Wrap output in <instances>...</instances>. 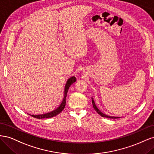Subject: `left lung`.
<instances>
[{"instance_id":"left-lung-1","label":"left lung","mask_w":154,"mask_h":154,"mask_svg":"<svg viewBox=\"0 0 154 154\" xmlns=\"http://www.w3.org/2000/svg\"><path fill=\"white\" fill-rule=\"evenodd\" d=\"M92 105H93V107H94V110L97 112V113H98L101 117H103V118H111V119H116V118H118V117H115V116H109V115H106L104 113L102 112L101 111H100L99 110V109L97 108V107L96 106V104H95V102L94 101V100H93V98L92 97Z\"/></svg>"}]
</instances>
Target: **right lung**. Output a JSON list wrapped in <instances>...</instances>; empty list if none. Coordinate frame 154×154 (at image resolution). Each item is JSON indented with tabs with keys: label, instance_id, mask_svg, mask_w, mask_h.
Instances as JSON below:
<instances>
[{
	"label": "right lung",
	"instance_id": "add662e5",
	"mask_svg": "<svg viewBox=\"0 0 154 154\" xmlns=\"http://www.w3.org/2000/svg\"><path fill=\"white\" fill-rule=\"evenodd\" d=\"M76 81V78H75V76H72L68 79L67 82H66V85H65V88H64L63 100L57 109H56L55 110L50 112H48V113L43 114H38V115L29 114V115L31 116L32 117L37 118V119H44V118H53V117H54V116L60 114L64 109L65 106H66V96L67 94V92H68L69 88L70 86H71L72 83L75 82Z\"/></svg>",
	"mask_w": 154,
	"mask_h": 154
}]
</instances>
